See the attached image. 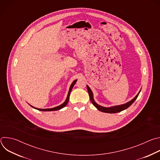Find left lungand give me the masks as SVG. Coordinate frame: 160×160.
Here are the masks:
<instances>
[{
    "label": "left lung",
    "mask_w": 160,
    "mask_h": 160,
    "mask_svg": "<svg viewBox=\"0 0 160 160\" xmlns=\"http://www.w3.org/2000/svg\"><path fill=\"white\" fill-rule=\"evenodd\" d=\"M87 90H88V95H89V97H90V99L91 101V102H92L93 104V105L99 111H102V112H108V113H116V112H120L123 110H125L127 108H128L130 106H131L132 104V103L136 100V99L138 98L140 92H141V90L139 91V92L136 95V96L132 99L131 101H130L129 102L125 103V104H122V105H118V106H111V107H109V108H106V107H103V106H101L99 104H98L94 99V97H93V93L92 92V90H91V89L90 88V87L87 85Z\"/></svg>",
    "instance_id": "obj_1"
}]
</instances>
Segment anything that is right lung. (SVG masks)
Segmentation results:
<instances>
[{
    "instance_id": "1",
    "label": "right lung",
    "mask_w": 160,
    "mask_h": 160,
    "mask_svg": "<svg viewBox=\"0 0 160 160\" xmlns=\"http://www.w3.org/2000/svg\"><path fill=\"white\" fill-rule=\"evenodd\" d=\"M77 81V80H74V81L72 82V85H70V87L69 91H68V96H67L66 99V101H64L62 104H61V105H59V106H56V107L52 108H48V109H39V108H35V107H33V106H31V105H30V106H31L32 108H35V109H38V110H39V111H57V110H59V109H62V108H64V107H65V106H66V104H68V101H69V99H70V93H71V91H72V88H73V87L74 85L76 83Z\"/></svg>"
}]
</instances>
